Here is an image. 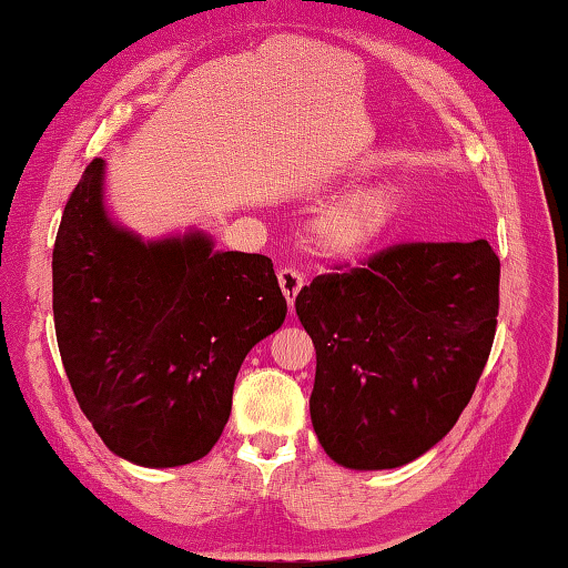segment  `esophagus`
Returning a JSON list of instances; mask_svg holds the SVG:
<instances>
[{
    "label": "esophagus",
    "instance_id": "34e87169",
    "mask_svg": "<svg viewBox=\"0 0 568 568\" xmlns=\"http://www.w3.org/2000/svg\"><path fill=\"white\" fill-rule=\"evenodd\" d=\"M276 276H280V286L286 296V304L294 306L296 294L302 292V286H304V274H298L296 270H280V274Z\"/></svg>",
    "mask_w": 568,
    "mask_h": 568
}]
</instances>
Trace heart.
Masks as SVG:
<instances>
[{"label":"heart","instance_id":"heart-1","mask_svg":"<svg viewBox=\"0 0 568 568\" xmlns=\"http://www.w3.org/2000/svg\"><path fill=\"white\" fill-rule=\"evenodd\" d=\"M403 210L405 197L395 185L356 187L321 207L308 232L314 247L331 260H361L390 237Z\"/></svg>","mask_w":568,"mask_h":568}]
</instances>
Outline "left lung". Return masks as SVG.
<instances>
[{
  "label": "left lung",
  "mask_w": 568,
  "mask_h": 568,
  "mask_svg": "<svg viewBox=\"0 0 568 568\" xmlns=\"http://www.w3.org/2000/svg\"><path fill=\"white\" fill-rule=\"evenodd\" d=\"M499 308L487 240L398 244L296 296L316 348L308 410L348 469L413 463L453 430L483 376Z\"/></svg>",
  "instance_id": "obj_1"
}]
</instances>
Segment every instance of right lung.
I'll return each mask as SVG.
<instances>
[{
	"instance_id": "1",
	"label": "right lung",
	"mask_w": 568,
	"mask_h": 568,
	"mask_svg": "<svg viewBox=\"0 0 568 568\" xmlns=\"http://www.w3.org/2000/svg\"><path fill=\"white\" fill-rule=\"evenodd\" d=\"M105 160L83 170L53 244V324L73 395L105 447L141 467L205 457L240 366L286 318L270 256L202 230L143 240L105 207Z\"/></svg>"
}]
</instances>
